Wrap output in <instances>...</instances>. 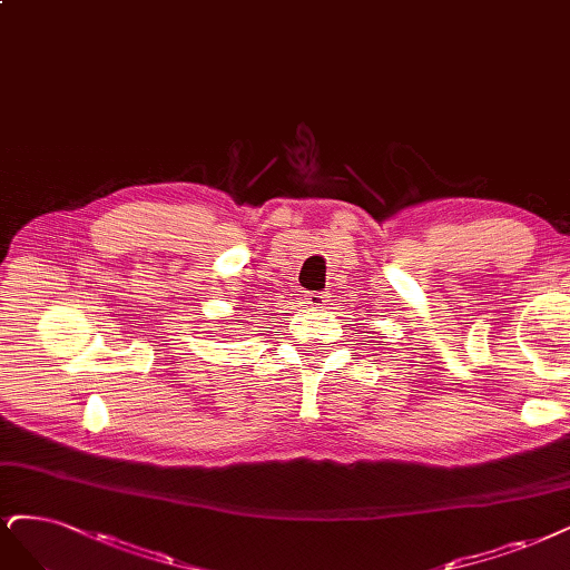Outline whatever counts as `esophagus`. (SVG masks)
Masks as SVG:
<instances>
[{"label": "esophagus", "mask_w": 570, "mask_h": 570, "mask_svg": "<svg viewBox=\"0 0 570 570\" xmlns=\"http://www.w3.org/2000/svg\"><path fill=\"white\" fill-rule=\"evenodd\" d=\"M302 299H304V304L308 308H323V306H327V294L325 292H306Z\"/></svg>", "instance_id": "esophagus-1"}]
</instances>
